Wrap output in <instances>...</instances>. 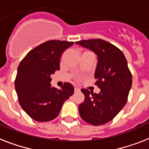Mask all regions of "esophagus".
<instances>
[{"instance_id": "obj_1", "label": "esophagus", "mask_w": 149, "mask_h": 149, "mask_svg": "<svg viewBox=\"0 0 149 149\" xmlns=\"http://www.w3.org/2000/svg\"><path fill=\"white\" fill-rule=\"evenodd\" d=\"M80 89H79V88H78V87H74V91L75 92H78L79 91Z\"/></svg>"}]
</instances>
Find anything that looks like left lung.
Masks as SVG:
<instances>
[{
	"label": "left lung",
	"mask_w": 149,
	"mask_h": 149,
	"mask_svg": "<svg viewBox=\"0 0 149 149\" xmlns=\"http://www.w3.org/2000/svg\"><path fill=\"white\" fill-rule=\"evenodd\" d=\"M77 44L91 49L98 56L95 85L99 94L86 89L81 91L85 100L79 106L81 118L89 124L100 125L112 120L128 100L132 77L122 50L102 39L83 40Z\"/></svg>",
	"instance_id": "8db88e82"
}]
</instances>
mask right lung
<instances>
[{
    "label": "right lung",
    "mask_w": 149,
    "mask_h": 149,
    "mask_svg": "<svg viewBox=\"0 0 149 149\" xmlns=\"http://www.w3.org/2000/svg\"><path fill=\"white\" fill-rule=\"evenodd\" d=\"M72 44L65 40L46 41L31 49L18 66L14 81L18 102L37 122L56 118L63 104L73 94L70 83H65L60 89L50 84V75L60 70L61 55Z\"/></svg>",
    "instance_id": "right-lung-1"
}]
</instances>
